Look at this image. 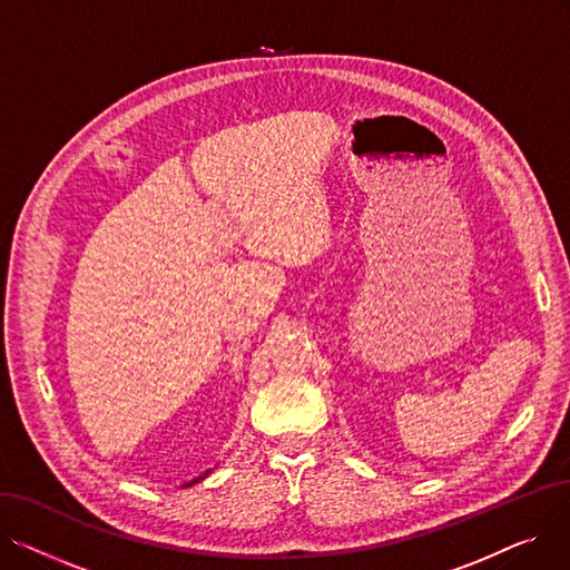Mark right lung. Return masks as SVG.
Here are the masks:
<instances>
[{"label": "right lung", "instance_id": "1", "mask_svg": "<svg viewBox=\"0 0 570 570\" xmlns=\"http://www.w3.org/2000/svg\"><path fill=\"white\" fill-rule=\"evenodd\" d=\"M209 471H213V469H207V471H205V473H203V475H198V478H194V481H189V483H185V485H183V488H191V485H194V483H198V481H203V478H205V475H207V473H209Z\"/></svg>", "mask_w": 570, "mask_h": 570}]
</instances>
